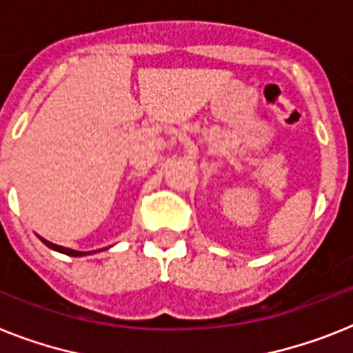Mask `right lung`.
<instances>
[{
    "label": "right lung",
    "instance_id": "1",
    "mask_svg": "<svg viewBox=\"0 0 353 353\" xmlns=\"http://www.w3.org/2000/svg\"><path fill=\"white\" fill-rule=\"evenodd\" d=\"M39 239L44 245H48L50 250L59 251V253H64V254H68V256H85V254H91L90 251H75V250H70V248H62V245H57V244H53V242L46 241V239H43V236H39ZM93 253H97V251H93Z\"/></svg>",
    "mask_w": 353,
    "mask_h": 353
}]
</instances>
